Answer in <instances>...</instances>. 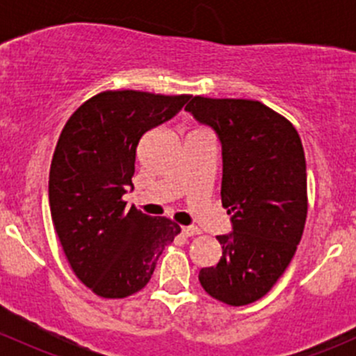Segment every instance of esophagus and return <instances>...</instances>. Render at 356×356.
Returning a JSON list of instances; mask_svg holds the SVG:
<instances>
[{
	"instance_id": "obj_1",
	"label": "esophagus",
	"mask_w": 356,
	"mask_h": 356,
	"mask_svg": "<svg viewBox=\"0 0 356 356\" xmlns=\"http://www.w3.org/2000/svg\"><path fill=\"white\" fill-rule=\"evenodd\" d=\"M182 234H184L186 238H191V236H198L200 229L195 227V225H184V227H182Z\"/></svg>"
}]
</instances>
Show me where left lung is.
<instances>
[{
	"instance_id": "obj_1",
	"label": "left lung",
	"mask_w": 356,
	"mask_h": 356,
	"mask_svg": "<svg viewBox=\"0 0 356 356\" xmlns=\"http://www.w3.org/2000/svg\"><path fill=\"white\" fill-rule=\"evenodd\" d=\"M186 110L220 138L222 207L232 215L231 234L217 236L220 260L200 282L222 303L250 305L274 288L303 236V145L288 118L254 99L193 96Z\"/></svg>"
}]
</instances>
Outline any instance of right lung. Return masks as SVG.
<instances>
[{
    "instance_id": "right-lung-1",
    "label": "right lung",
    "mask_w": 356,
    "mask_h": 356,
    "mask_svg": "<svg viewBox=\"0 0 356 356\" xmlns=\"http://www.w3.org/2000/svg\"><path fill=\"white\" fill-rule=\"evenodd\" d=\"M189 95L108 89L68 118L49 168V210L79 281L120 300L152 279L158 257L181 232L122 200L132 186L136 149L149 129L174 117Z\"/></svg>"
}]
</instances>
